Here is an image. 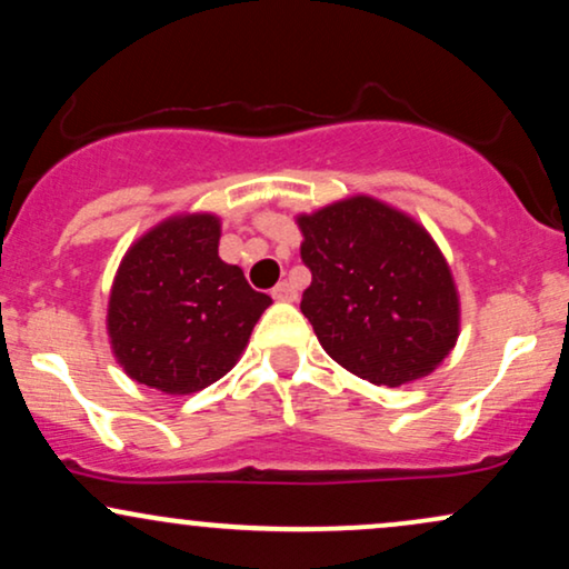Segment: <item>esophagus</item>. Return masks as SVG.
<instances>
[{
	"label": "esophagus",
	"mask_w": 569,
	"mask_h": 569,
	"mask_svg": "<svg viewBox=\"0 0 569 569\" xmlns=\"http://www.w3.org/2000/svg\"><path fill=\"white\" fill-rule=\"evenodd\" d=\"M272 299H278V302H293L297 299V289H293V283H289V280H280L276 289H272Z\"/></svg>",
	"instance_id": "obj_1"
}]
</instances>
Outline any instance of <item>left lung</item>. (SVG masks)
I'll list each match as a JSON object with an SVG mask.
<instances>
[{
	"instance_id": "obj_1",
	"label": "left lung",
	"mask_w": 569,
	"mask_h": 569,
	"mask_svg": "<svg viewBox=\"0 0 569 569\" xmlns=\"http://www.w3.org/2000/svg\"><path fill=\"white\" fill-rule=\"evenodd\" d=\"M297 224L312 272L299 307L339 367L398 388L452 352L460 297L426 227L369 194L299 213Z\"/></svg>"
}]
</instances>
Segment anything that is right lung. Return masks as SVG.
I'll return each instance as SVG.
<instances>
[{"label": "right lung", "instance_id": "obj_1", "mask_svg": "<svg viewBox=\"0 0 569 569\" xmlns=\"http://www.w3.org/2000/svg\"><path fill=\"white\" fill-rule=\"evenodd\" d=\"M221 221L179 213L143 232L122 257L107 331L130 380L168 396L208 388L238 363L272 299L219 257Z\"/></svg>", "mask_w": 569, "mask_h": 569}]
</instances>
